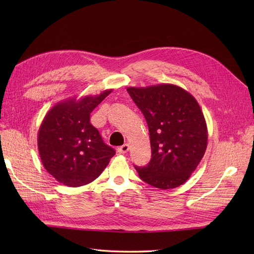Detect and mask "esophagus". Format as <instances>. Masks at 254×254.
<instances>
[{
  "mask_svg": "<svg viewBox=\"0 0 254 254\" xmlns=\"http://www.w3.org/2000/svg\"><path fill=\"white\" fill-rule=\"evenodd\" d=\"M128 150H129V144H128V143L120 146V147L118 148V151H119L120 153H126Z\"/></svg>",
  "mask_w": 254,
  "mask_h": 254,
  "instance_id": "1",
  "label": "esophagus"
}]
</instances>
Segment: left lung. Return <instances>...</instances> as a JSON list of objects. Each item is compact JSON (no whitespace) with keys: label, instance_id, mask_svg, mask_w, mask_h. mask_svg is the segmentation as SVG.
<instances>
[{"label":"left lung","instance_id":"1","mask_svg":"<svg viewBox=\"0 0 254 254\" xmlns=\"http://www.w3.org/2000/svg\"><path fill=\"white\" fill-rule=\"evenodd\" d=\"M147 122L151 159L135 166L150 186L170 190L186 182L200 162L207 144L203 113L195 97L171 83L127 88Z\"/></svg>","mask_w":254,"mask_h":254}]
</instances>
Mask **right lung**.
<instances>
[{
	"label": "right lung",
	"instance_id": "obj_1",
	"mask_svg": "<svg viewBox=\"0 0 254 254\" xmlns=\"http://www.w3.org/2000/svg\"><path fill=\"white\" fill-rule=\"evenodd\" d=\"M111 91L60 102L42 121L38 132L42 164L64 186L76 188L95 180L115 155L90 123L91 112Z\"/></svg>",
	"mask_w": 254,
	"mask_h": 254
}]
</instances>
